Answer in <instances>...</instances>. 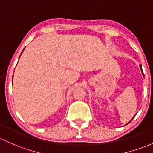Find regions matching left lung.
I'll return each mask as SVG.
<instances>
[{"label": "left lung", "instance_id": "1", "mask_svg": "<svg viewBox=\"0 0 153 153\" xmlns=\"http://www.w3.org/2000/svg\"><path fill=\"white\" fill-rule=\"evenodd\" d=\"M140 68H141V70H142V65H140ZM142 74H143V76H144V73H143V71H142ZM133 120V119H132ZM131 121H130V122H131ZM129 122V123H130ZM128 123H127V124H128Z\"/></svg>", "mask_w": 153, "mask_h": 153}]
</instances>
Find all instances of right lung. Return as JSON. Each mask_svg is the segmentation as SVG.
Returning <instances> with one entry per match:
<instances>
[{"mask_svg": "<svg viewBox=\"0 0 153 153\" xmlns=\"http://www.w3.org/2000/svg\"><path fill=\"white\" fill-rule=\"evenodd\" d=\"M23 50H22V52H23Z\"/></svg>", "mask_w": 153, "mask_h": 153, "instance_id": "right-lung-1", "label": "right lung"}]
</instances>
